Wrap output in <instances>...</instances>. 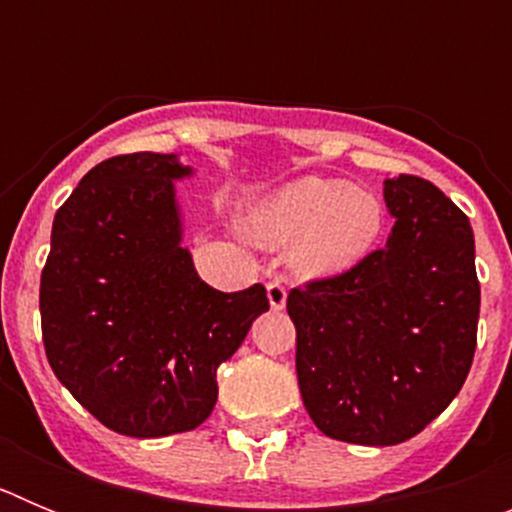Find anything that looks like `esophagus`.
Instances as JSON below:
<instances>
[{"mask_svg":"<svg viewBox=\"0 0 512 512\" xmlns=\"http://www.w3.org/2000/svg\"><path fill=\"white\" fill-rule=\"evenodd\" d=\"M266 295H269L271 310H284V305H287V289H284V284L279 282V279H271V282L266 284Z\"/></svg>","mask_w":512,"mask_h":512,"instance_id":"1","label":"esophagus"}]
</instances>
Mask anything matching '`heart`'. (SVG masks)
<instances>
[{
	"instance_id": "1",
	"label": "heart",
	"mask_w": 512,
	"mask_h": 512,
	"mask_svg": "<svg viewBox=\"0 0 512 512\" xmlns=\"http://www.w3.org/2000/svg\"><path fill=\"white\" fill-rule=\"evenodd\" d=\"M384 205L346 179L300 176L253 207L248 235L266 248L287 246L302 279L341 277L364 264L384 235Z\"/></svg>"
}]
</instances>
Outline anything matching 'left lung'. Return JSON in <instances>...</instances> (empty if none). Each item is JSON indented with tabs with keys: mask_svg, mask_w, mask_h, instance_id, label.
Listing matches in <instances>:
<instances>
[{
	"mask_svg": "<svg viewBox=\"0 0 512 512\" xmlns=\"http://www.w3.org/2000/svg\"><path fill=\"white\" fill-rule=\"evenodd\" d=\"M384 202L395 217L384 248L287 297L305 410L359 446L418 436L459 395L477 348L469 217L410 174L384 179Z\"/></svg>",
	"mask_w": 512,
	"mask_h": 512,
	"instance_id": "left-lung-1",
	"label": "left lung"
}]
</instances>
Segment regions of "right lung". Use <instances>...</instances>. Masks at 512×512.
<instances>
[{
    "label": "right lung",
    "instance_id": "obj_1",
    "mask_svg": "<svg viewBox=\"0 0 512 512\" xmlns=\"http://www.w3.org/2000/svg\"><path fill=\"white\" fill-rule=\"evenodd\" d=\"M176 153L94 166L53 217L40 277L45 356L110 431L161 438L197 428L217 402V366L261 312V284L217 292L182 246Z\"/></svg>",
    "mask_w": 512,
    "mask_h": 512
}]
</instances>
